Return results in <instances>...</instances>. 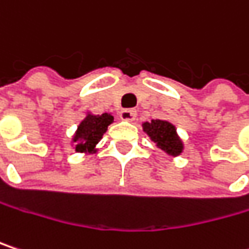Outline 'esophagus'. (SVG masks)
Wrapping results in <instances>:
<instances>
[{"label": "esophagus", "mask_w": 249, "mask_h": 249, "mask_svg": "<svg viewBox=\"0 0 249 249\" xmlns=\"http://www.w3.org/2000/svg\"><path fill=\"white\" fill-rule=\"evenodd\" d=\"M120 117L124 121H134L137 118V111L135 109H123L120 112Z\"/></svg>", "instance_id": "34e87169"}]
</instances>
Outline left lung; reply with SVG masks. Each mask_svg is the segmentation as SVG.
<instances>
[{
  "mask_svg": "<svg viewBox=\"0 0 249 249\" xmlns=\"http://www.w3.org/2000/svg\"><path fill=\"white\" fill-rule=\"evenodd\" d=\"M144 132L155 142L157 148L162 149L168 155L178 157L184 151V144L177 134L175 125L164 120H151V123L142 124Z\"/></svg>",
  "mask_w": 249,
  "mask_h": 249,
  "instance_id": "left-lung-1",
  "label": "left lung"
}]
</instances>
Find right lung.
I'll use <instances>...</instances> for the list:
<instances>
[{"label":"right lung","instance_id":"obj_1","mask_svg":"<svg viewBox=\"0 0 249 249\" xmlns=\"http://www.w3.org/2000/svg\"><path fill=\"white\" fill-rule=\"evenodd\" d=\"M114 123V117L111 114H101L94 115L91 112L87 114V117L79 123L78 128L75 131V135L72 138V142L75 144L74 148L77 152H97V144L100 142L102 135L108 129V125Z\"/></svg>","mask_w":249,"mask_h":249}]
</instances>
